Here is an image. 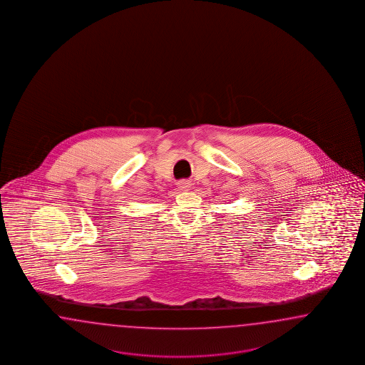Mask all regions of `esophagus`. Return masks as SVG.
<instances>
[{
    "label": "esophagus",
    "mask_w": 365,
    "mask_h": 365,
    "mask_svg": "<svg viewBox=\"0 0 365 365\" xmlns=\"http://www.w3.org/2000/svg\"><path fill=\"white\" fill-rule=\"evenodd\" d=\"M191 186H192V183L190 180H180L178 183L179 190H182V191H188Z\"/></svg>",
    "instance_id": "34e87169"
}]
</instances>
